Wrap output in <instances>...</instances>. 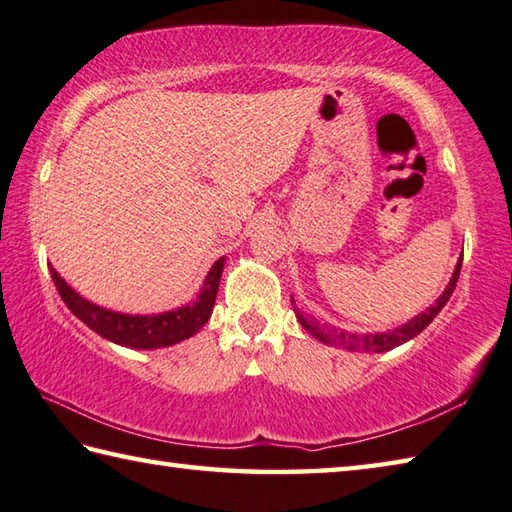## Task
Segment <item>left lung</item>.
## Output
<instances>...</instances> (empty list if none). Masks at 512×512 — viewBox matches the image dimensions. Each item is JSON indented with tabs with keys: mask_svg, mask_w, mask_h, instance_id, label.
<instances>
[{
	"mask_svg": "<svg viewBox=\"0 0 512 512\" xmlns=\"http://www.w3.org/2000/svg\"><path fill=\"white\" fill-rule=\"evenodd\" d=\"M459 272H461V260L457 263V269L450 278L446 292H443L437 298V303L428 307V310L419 314L417 318H412L410 323H406L403 327H397V330H392L388 334H363V336L361 334H350V332L336 330V327H330L325 323H318V321H314L312 316H305L303 312H298V310H294V312H296V318L301 321L305 330L310 332L312 336H316V339H321L323 343L339 345V347H345V350H350V352H385V350H392V347H397L401 343L414 339V336L426 330V327L432 323V318H435L441 312V307L450 301V296L457 287ZM292 303H294V298H292Z\"/></svg>",
	"mask_w": 512,
	"mask_h": 512,
	"instance_id": "8db88e82",
	"label": "left lung"
}]
</instances>
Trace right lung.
Here are the masks:
<instances>
[{"mask_svg": "<svg viewBox=\"0 0 512 512\" xmlns=\"http://www.w3.org/2000/svg\"><path fill=\"white\" fill-rule=\"evenodd\" d=\"M223 265L225 258H218L214 267L209 269L205 285H202L200 296L194 305L180 307L176 312H165L158 316H129L104 310V307L93 305L80 294H75L53 267L51 276L66 307H69L84 325H89L93 332H98L104 339L124 347L153 350V347H167L189 339V336H194L200 327L209 321L211 310H214L216 303Z\"/></svg>", "mask_w": 512, "mask_h": 512, "instance_id": "right-lung-1", "label": "right lung"}]
</instances>
